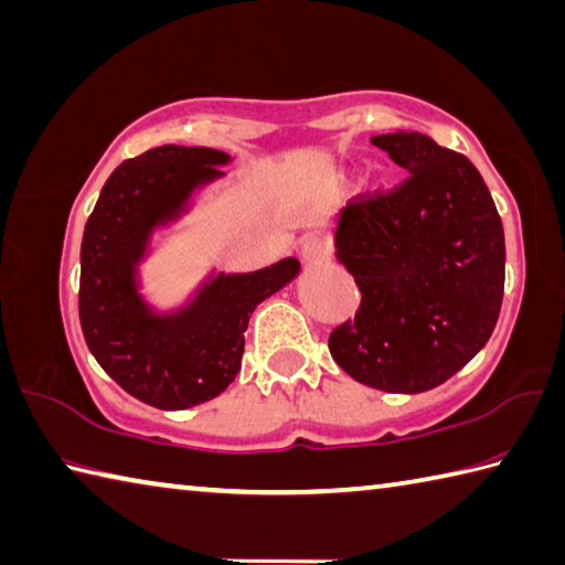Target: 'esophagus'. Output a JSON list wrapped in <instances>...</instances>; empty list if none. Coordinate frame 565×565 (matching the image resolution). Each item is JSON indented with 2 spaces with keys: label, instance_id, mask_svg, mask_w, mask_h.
Segmentation results:
<instances>
[{
  "label": "esophagus",
  "instance_id": "esophagus-1",
  "mask_svg": "<svg viewBox=\"0 0 565 565\" xmlns=\"http://www.w3.org/2000/svg\"><path fill=\"white\" fill-rule=\"evenodd\" d=\"M331 254H333V244H331V239L321 237V234H311V237H306L301 244V259L306 264L326 262V259H331Z\"/></svg>",
  "mask_w": 565,
  "mask_h": 565
}]
</instances>
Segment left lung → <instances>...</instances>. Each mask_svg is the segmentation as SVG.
<instances>
[{
	"label": "left lung",
	"mask_w": 565,
	"mask_h": 565,
	"mask_svg": "<svg viewBox=\"0 0 565 565\" xmlns=\"http://www.w3.org/2000/svg\"><path fill=\"white\" fill-rule=\"evenodd\" d=\"M409 175L355 194L335 232L361 291L328 348L358 383L425 393L461 371L494 333L504 299V227L469 158L423 132L375 136Z\"/></svg>",
	"instance_id": "1"
}]
</instances>
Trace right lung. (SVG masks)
<instances>
[{
  "instance_id": "right-lung-1",
  "label": "right lung",
  "mask_w": 565,
  "mask_h": 565,
  "mask_svg": "<svg viewBox=\"0 0 565 565\" xmlns=\"http://www.w3.org/2000/svg\"><path fill=\"white\" fill-rule=\"evenodd\" d=\"M230 156L160 146L113 170L81 242L78 316L88 351L126 393L160 409L217 397L242 367L244 331L264 299L299 274L289 256L269 269L217 276L188 311L150 316L136 291V262L150 230L175 214Z\"/></svg>"
}]
</instances>
